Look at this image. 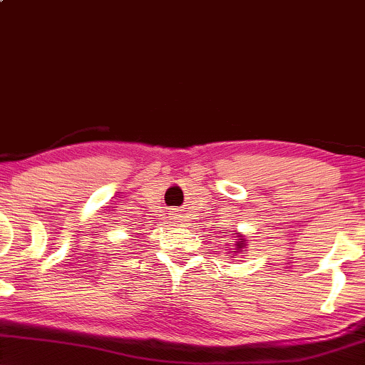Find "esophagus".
<instances>
[{"instance_id": "1", "label": "esophagus", "mask_w": 365, "mask_h": 365, "mask_svg": "<svg viewBox=\"0 0 365 365\" xmlns=\"http://www.w3.org/2000/svg\"><path fill=\"white\" fill-rule=\"evenodd\" d=\"M171 215H173V218H175V220H176V223H182V222H184V217H182L181 212L175 210Z\"/></svg>"}]
</instances>
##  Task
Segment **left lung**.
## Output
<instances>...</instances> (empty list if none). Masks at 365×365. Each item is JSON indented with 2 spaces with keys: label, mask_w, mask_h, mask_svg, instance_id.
I'll return each mask as SVG.
<instances>
[{
  "label": "left lung",
  "mask_w": 365,
  "mask_h": 365,
  "mask_svg": "<svg viewBox=\"0 0 365 365\" xmlns=\"http://www.w3.org/2000/svg\"><path fill=\"white\" fill-rule=\"evenodd\" d=\"M232 235H235V238L230 240L232 243H225V250L227 253H233V256H237L246 248V246H248V240L245 238L243 233H232Z\"/></svg>",
  "instance_id": "8db88e82"
}]
</instances>
